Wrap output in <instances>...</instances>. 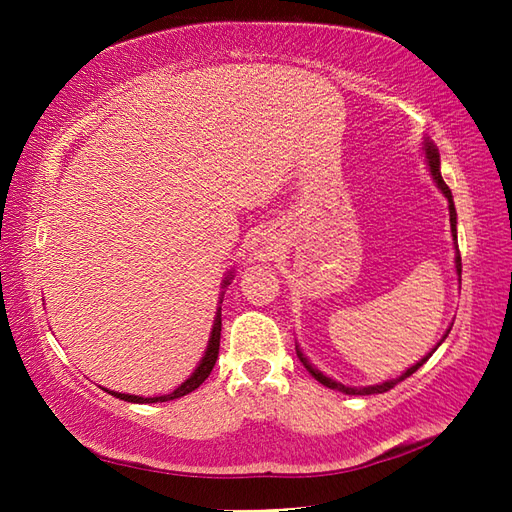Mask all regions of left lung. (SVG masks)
I'll list each match as a JSON object with an SVG mask.
<instances>
[{
  "label": "left lung",
  "mask_w": 512,
  "mask_h": 512,
  "mask_svg": "<svg viewBox=\"0 0 512 512\" xmlns=\"http://www.w3.org/2000/svg\"><path fill=\"white\" fill-rule=\"evenodd\" d=\"M424 149H427V162H429V167H431V176H433V180L438 182V187H440V191L444 193V198L449 200V215H451V233H453V239H455V244H458V231H455V206H453V195H451V189L447 187V182L442 180V176H440V154H438V149L433 147L431 143H424ZM455 268H458V275H462V257H460V250H458V257H455ZM447 336V334H444ZM440 345V343H438ZM433 350H438V347H433ZM433 354V352H431ZM429 354V356H431ZM297 356L301 358V363L306 365V369L308 372L319 380L321 385H325V387H330V389H336V391H343V394H350V396H369V394H385V391H389L391 387H396L400 380H405L407 376H411L413 372H418V367H422L424 363L429 361V356H424L422 361H418L416 365L413 367H409L405 374L402 376H398V378H394V380H387V383H383V385H374V387H345V385H341V383H336V380H332V378H328V376H323L321 372H317V369H314L308 361H306V356H303L299 350H297Z\"/></svg>",
  "instance_id": "obj_1"
}]
</instances>
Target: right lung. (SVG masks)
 Segmentation results:
<instances>
[{
    "label": "right lung",
    "mask_w": 512,
    "mask_h": 512,
    "mask_svg": "<svg viewBox=\"0 0 512 512\" xmlns=\"http://www.w3.org/2000/svg\"><path fill=\"white\" fill-rule=\"evenodd\" d=\"M228 284V281H226ZM220 334H222V310H217V317H215V323H213V332H211V339H209V347H206L204 352V358L200 361L198 369L191 374L189 380H184V383L173 389L171 394L167 396H156V398H143V396H129V394H118V391H107V394H112L116 398L121 400H127V402H138V405H145V402H167V400H173V398H180V396H187L191 394L193 389H198L206 378H209V374L213 372V365L217 361V354H220Z\"/></svg>",
    "instance_id": "add662e5"
}]
</instances>
